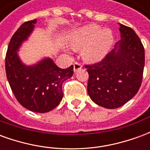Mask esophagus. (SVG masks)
I'll return each instance as SVG.
<instances>
[{"instance_id":"1","label":"esophagus","mask_w":150,"mask_h":150,"mask_svg":"<svg viewBox=\"0 0 150 150\" xmlns=\"http://www.w3.org/2000/svg\"><path fill=\"white\" fill-rule=\"evenodd\" d=\"M82 68V64L81 63H79V62H75V63H74V71H77L78 70H79V69Z\"/></svg>"}]
</instances>
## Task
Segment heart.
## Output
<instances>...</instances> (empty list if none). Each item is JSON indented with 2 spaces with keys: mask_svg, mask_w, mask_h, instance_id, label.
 I'll list each match as a JSON object with an SVG mask.
<instances>
[{
  "mask_svg": "<svg viewBox=\"0 0 150 150\" xmlns=\"http://www.w3.org/2000/svg\"><path fill=\"white\" fill-rule=\"evenodd\" d=\"M113 34L109 29L91 24L73 32L70 45L74 50H83V59L90 62L100 61L109 52L112 46Z\"/></svg>",
  "mask_w": 150,
  "mask_h": 150,
  "instance_id": "b5f03b06",
  "label": "heart"
}]
</instances>
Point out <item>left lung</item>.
<instances>
[{
	"label": "left lung",
	"instance_id": "left-lung-1",
	"mask_svg": "<svg viewBox=\"0 0 150 150\" xmlns=\"http://www.w3.org/2000/svg\"><path fill=\"white\" fill-rule=\"evenodd\" d=\"M120 38L100 62L85 65L89 78L88 93L93 102L113 109L135 96L142 85L144 46L132 28L120 24Z\"/></svg>",
	"mask_w": 150,
	"mask_h": 150
}]
</instances>
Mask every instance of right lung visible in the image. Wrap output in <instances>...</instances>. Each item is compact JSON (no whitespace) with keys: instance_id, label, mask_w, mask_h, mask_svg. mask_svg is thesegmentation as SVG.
I'll return each instance as SVG.
<instances>
[{"instance_id":"1","label":"right lung","mask_w":150,"mask_h":150,"mask_svg":"<svg viewBox=\"0 0 150 150\" xmlns=\"http://www.w3.org/2000/svg\"><path fill=\"white\" fill-rule=\"evenodd\" d=\"M36 21H25L11 38L5 56V71L17 100L28 110L45 113L55 108L62 100V83L71 77L74 70L73 65L59 68L50 59L33 66L21 62L18 48L32 33Z\"/></svg>"}]
</instances>
